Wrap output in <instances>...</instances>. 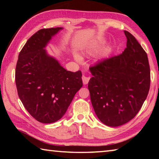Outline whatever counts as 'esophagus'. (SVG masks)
Instances as JSON below:
<instances>
[{"instance_id":"1","label":"esophagus","mask_w":159,"mask_h":159,"mask_svg":"<svg viewBox=\"0 0 159 159\" xmlns=\"http://www.w3.org/2000/svg\"><path fill=\"white\" fill-rule=\"evenodd\" d=\"M82 80H83V83L84 85H86V84H88V81H89V80H90V77H88V76H83V77H82Z\"/></svg>"}]
</instances>
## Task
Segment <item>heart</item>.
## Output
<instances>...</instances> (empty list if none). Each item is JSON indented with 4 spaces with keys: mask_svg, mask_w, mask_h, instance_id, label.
<instances>
[{
    "mask_svg": "<svg viewBox=\"0 0 159 159\" xmlns=\"http://www.w3.org/2000/svg\"><path fill=\"white\" fill-rule=\"evenodd\" d=\"M100 46H101L100 43H95V44H93V45H90L88 48H86L85 51H86V52H88V53H91V52H94V51L98 50ZM74 57L76 60L80 61V60H81V57H80V56L78 55V54H75Z\"/></svg>",
    "mask_w": 159,
    "mask_h": 159,
    "instance_id": "1",
    "label": "heart"
}]
</instances>
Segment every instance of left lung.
<instances>
[{
    "instance_id": "left-lung-1",
    "label": "left lung",
    "mask_w": 159,
    "mask_h": 159,
    "mask_svg": "<svg viewBox=\"0 0 159 159\" xmlns=\"http://www.w3.org/2000/svg\"><path fill=\"white\" fill-rule=\"evenodd\" d=\"M127 48L122 54L103 60L90 68L88 82L92 105L104 124L117 127L135 116L150 87L147 53L135 38L124 31Z\"/></svg>"
}]
</instances>
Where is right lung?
Returning <instances> with one entry per match:
<instances>
[{"label": "right lung", "instance_id": "1", "mask_svg": "<svg viewBox=\"0 0 159 159\" xmlns=\"http://www.w3.org/2000/svg\"><path fill=\"white\" fill-rule=\"evenodd\" d=\"M62 27L43 29L34 34L19 54L15 83L19 98L38 121L52 123L65 114L83 86L80 71H67L45 48Z\"/></svg>", "mask_w": 159, "mask_h": 159}]
</instances>
